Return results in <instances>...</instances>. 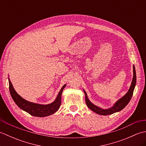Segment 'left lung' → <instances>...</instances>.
<instances>
[{
	"instance_id": "left-lung-1",
	"label": "left lung",
	"mask_w": 146,
	"mask_h": 146,
	"mask_svg": "<svg viewBox=\"0 0 146 146\" xmlns=\"http://www.w3.org/2000/svg\"><path fill=\"white\" fill-rule=\"evenodd\" d=\"M133 74H134V75H133L131 85L130 86L129 91L123 97L120 98L119 100L114 104L112 107L108 108V109H102V108L96 106V105L93 104L92 102L89 100L88 96L86 95V93L84 90L86 105H87L90 109L94 111V112L97 113V114L99 115H108L112 114L113 113H115L117 112V111L122 110L123 108L125 107L126 105L129 104V102L131 100L133 95V92H134V88L136 84V73L134 66H133Z\"/></svg>"
}]
</instances>
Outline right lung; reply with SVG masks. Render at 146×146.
Masks as SVG:
<instances>
[{
  "label": "right lung",
  "mask_w": 146,
  "mask_h": 146,
  "mask_svg": "<svg viewBox=\"0 0 146 146\" xmlns=\"http://www.w3.org/2000/svg\"><path fill=\"white\" fill-rule=\"evenodd\" d=\"M9 91L13 100L17 106L22 110L26 111L31 115L39 117H43L51 115L56 111L60 108L61 103V95L63 89L66 85H64L60 90V92L55 100L50 104L41 105L35 103H32L24 100L15 92L10 80L9 79Z\"/></svg>",
  "instance_id": "add662e5"
}]
</instances>
